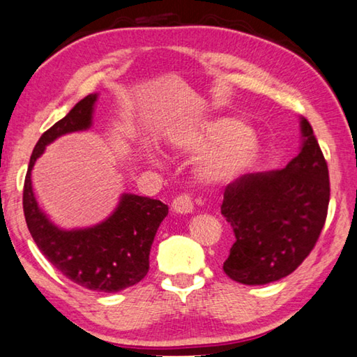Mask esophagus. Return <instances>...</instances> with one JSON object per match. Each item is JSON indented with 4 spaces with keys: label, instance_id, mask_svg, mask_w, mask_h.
I'll list each match as a JSON object with an SVG mask.
<instances>
[{
    "label": "esophagus",
    "instance_id": "esophagus-1",
    "mask_svg": "<svg viewBox=\"0 0 357 357\" xmlns=\"http://www.w3.org/2000/svg\"><path fill=\"white\" fill-rule=\"evenodd\" d=\"M195 208V202H192V197L190 195H182L177 196L172 201V210L175 213H190Z\"/></svg>",
    "mask_w": 357,
    "mask_h": 357
}]
</instances>
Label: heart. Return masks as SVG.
I'll use <instances>...</instances> for the list:
<instances>
[{
	"label": "heart",
	"mask_w": 357,
	"mask_h": 357,
	"mask_svg": "<svg viewBox=\"0 0 357 357\" xmlns=\"http://www.w3.org/2000/svg\"><path fill=\"white\" fill-rule=\"evenodd\" d=\"M175 149L185 153H204L196 162L197 177L207 183H227L251 166L259 153L256 134L241 120L220 116L195 130L175 132L171 137Z\"/></svg>",
	"instance_id": "1"
}]
</instances>
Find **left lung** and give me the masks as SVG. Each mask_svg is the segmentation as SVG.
<instances>
[{"label": "left lung", "mask_w": 357, "mask_h": 357, "mask_svg": "<svg viewBox=\"0 0 357 357\" xmlns=\"http://www.w3.org/2000/svg\"><path fill=\"white\" fill-rule=\"evenodd\" d=\"M302 147L284 169L238 177L226 186L221 215L236 242L223 271L234 282L267 284L310 255L329 207V171L312 125L301 119Z\"/></svg>", "instance_id": "obj_1"}]
</instances>
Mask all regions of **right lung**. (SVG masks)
Listing matches in <instances>:
<instances>
[{
    "label": "right lung",
    "instance_id": "add662e5",
    "mask_svg": "<svg viewBox=\"0 0 357 357\" xmlns=\"http://www.w3.org/2000/svg\"><path fill=\"white\" fill-rule=\"evenodd\" d=\"M98 95H89L38 140L23 185V213L33 241L47 259L71 282L99 293H119L147 275L150 248L166 218V204L137 195H123L114 213L85 229H61L39 208L31 171L45 147L63 134L91 126Z\"/></svg>",
    "mask_w": 357,
    "mask_h": 357
}]
</instances>
